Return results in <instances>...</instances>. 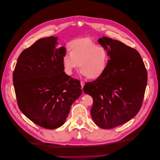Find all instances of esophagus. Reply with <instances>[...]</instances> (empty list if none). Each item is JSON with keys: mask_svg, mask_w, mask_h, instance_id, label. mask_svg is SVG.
I'll return each instance as SVG.
<instances>
[{"mask_svg": "<svg viewBox=\"0 0 160 160\" xmlns=\"http://www.w3.org/2000/svg\"><path fill=\"white\" fill-rule=\"evenodd\" d=\"M84 85H85V82H83V81H81V88L82 89L83 87H84Z\"/></svg>", "mask_w": 160, "mask_h": 160, "instance_id": "1", "label": "esophagus"}]
</instances>
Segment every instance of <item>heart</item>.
I'll use <instances>...</instances> for the list:
<instances>
[{
	"mask_svg": "<svg viewBox=\"0 0 160 160\" xmlns=\"http://www.w3.org/2000/svg\"><path fill=\"white\" fill-rule=\"evenodd\" d=\"M62 58L66 73L71 75L78 66L83 77L97 79L103 73L107 68L109 55L108 51L88 38L72 41Z\"/></svg>",
	"mask_w": 160,
	"mask_h": 160,
	"instance_id": "b5f03b06",
	"label": "heart"
}]
</instances>
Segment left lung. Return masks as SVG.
I'll list each match as a JSON object with an SVG mask.
<instances>
[{"instance_id":"1","label":"left lung","mask_w":160,"mask_h":160,"mask_svg":"<svg viewBox=\"0 0 160 160\" xmlns=\"http://www.w3.org/2000/svg\"><path fill=\"white\" fill-rule=\"evenodd\" d=\"M98 42L108 51L110 59L103 73L87 82L83 90L93 98L90 112L95 124L111 129L138 113L145 92L147 72L136 49L105 36Z\"/></svg>"}]
</instances>
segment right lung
Wrapping results in <instances>:
<instances>
[{
    "label": "right lung",
    "instance_id": "1",
    "mask_svg": "<svg viewBox=\"0 0 160 160\" xmlns=\"http://www.w3.org/2000/svg\"><path fill=\"white\" fill-rule=\"evenodd\" d=\"M58 37L36 41L22 51L13 73L19 109L41 127L52 130L64 124L72 103L81 95L80 81L64 72V47Z\"/></svg>",
    "mask_w": 160,
    "mask_h": 160
}]
</instances>
